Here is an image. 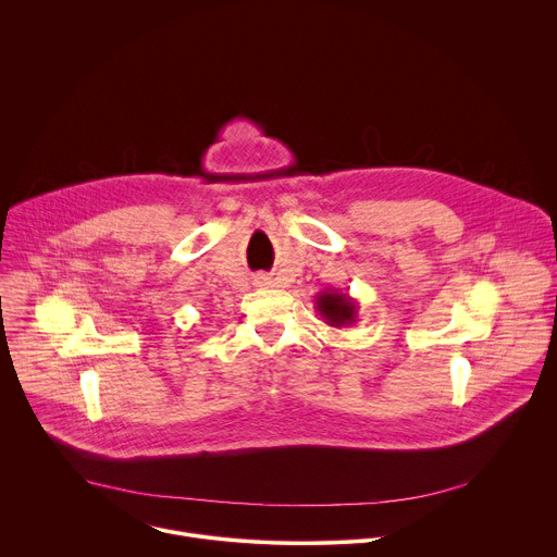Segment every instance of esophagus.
Returning a JSON list of instances; mask_svg holds the SVG:
<instances>
[{
    "instance_id": "obj_1",
    "label": "esophagus",
    "mask_w": 557,
    "mask_h": 557,
    "mask_svg": "<svg viewBox=\"0 0 557 557\" xmlns=\"http://www.w3.org/2000/svg\"><path fill=\"white\" fill-rule=\"evenodd\" d=\"M253 282H256L258 286H267V284H269V277H267V275H258Z\"/></svg>"
}]
</instances>
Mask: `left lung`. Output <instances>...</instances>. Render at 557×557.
<instances>
[{"label": "left lung", "instance_id": "1", "mask_svg": "<svg viewBox=\"0 0 557 557\" xmlns=\"http://www.w3.org/2000/svg\"><path fill=\"white\" fill-rule=\"evenodd\" d=\"M314 308L331 329H346L357 322L359 304L348 293L326 288L322 293H317Z\"/></svg>", "mask_w": 557, "mask_h": 557}]
</instances>
